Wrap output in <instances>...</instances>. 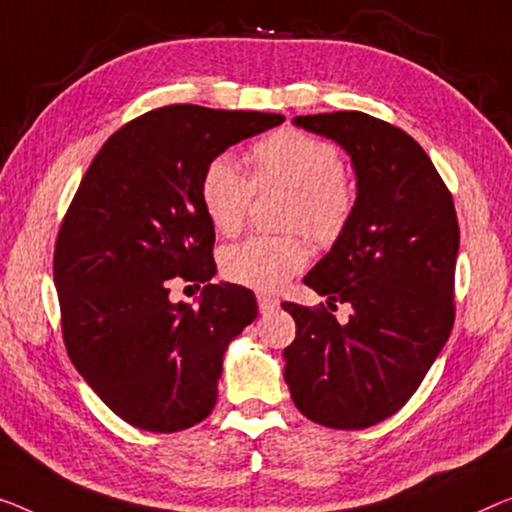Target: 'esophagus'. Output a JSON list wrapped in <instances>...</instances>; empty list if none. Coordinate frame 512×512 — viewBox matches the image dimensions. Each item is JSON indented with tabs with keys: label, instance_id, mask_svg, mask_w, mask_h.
<instances>
[{
	"label": "esophagus",
	"instance_id": "1",
	"mask_svg": "<svg viewBox=\"0 0 512 512\" xmlns=\"http://www.w3.org/2000/svg\"><path fill=\"white\" fill-rule=\"evenodd\" d=\"M257 305H259V310L264 312H273V310H278L280 308V301L276 299V296H271V294H257Z\"/></svg>",
	"mask_w": 512,
	"mask_h": 512
}]
</instances>
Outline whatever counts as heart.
Returning <instances> with one entry per match:
<instances>
[{
	"label": "heart",
	"instance_id": "1",
	"mask_svg": "<svg viewBox=\"0 0 512 512\" xmlns=\"http://www.w3.org/2000/svg\"><path fill=\"white\" fill-rule=\"evenodd\" d=\"M253 179L232 156H216L200 183L202 207L220 234H236L246 223L257 188L292 190L287 225L303 227L317 243H331L345 232L354 213V183L342 170L331 142L296 128L259 140L248 154ZM308 243L299 234L250 236L223 253V273L236 285L273 292L308 264Z\"/></svg>",
	"mask_w": 512,
	"mask_h": 512
}]
</instances>
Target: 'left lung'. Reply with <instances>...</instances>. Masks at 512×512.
Returning a JSON list of instances; mask_svg holds the SVG:
<instances>
[{
	"label": "left lung",
	"instance_id": "8db88e82",
	"mask_svg": "<svg viewBox=\"0 0 512 512\" xmlns=\"http://www.w3.org/2000/svg\"><path fill=\"white\" fill-rule=\"evenodd\" d=\"M352 158L356 204L329 253L303 278L329 310L282 303L296 322L285 381L296 409L335 430L393 416L444 349L455 322L460 227L453 197L421 144L365 112L294 117Z\"/></svg>",
	"mask_w": 512,
	"mask_h": 512
}]
</instances>
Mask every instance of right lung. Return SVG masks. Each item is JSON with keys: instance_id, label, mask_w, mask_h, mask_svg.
<instances>
[{"instance_id": "1", "label": "right lung", "mask_w": 512, "mask_h": 512, "mask_svg": "<svg viewBox=\"0 0 512 512\" xmlns=\"http://www.w3.org/2000/svg\"><path fill=\"white\" fill-rule=\"evenodd\" d=\"M269 112L167 105L119 128L91 160L57 236L55 287L68 356L108 407L140 430L179 432L218 398L223 356L257 317L250 289L216 276L202 174ZM207 281L197 306L171 278Z\"/></svg>"}]
</instances>
